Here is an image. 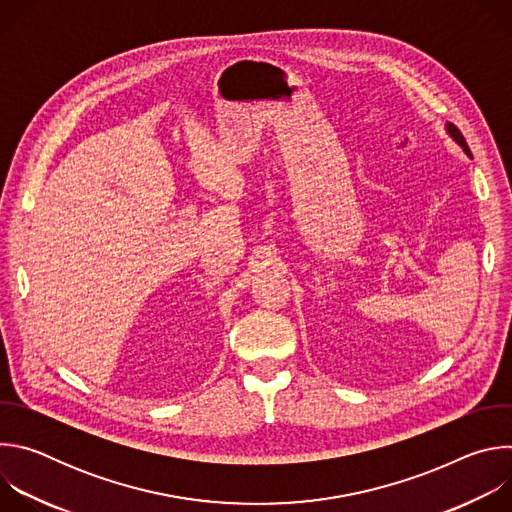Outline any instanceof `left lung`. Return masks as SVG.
<instances>
[{"instance_id":"left-lung-1","label":"left lung","mask_w":512,"mask_h":512,"mask_svg":"<svg viewBox=\"0 0 512 512\" xmlns=\"http://www.w3.org/2000/svg\"><path fill=\"white\" fill-rule=\"evenodd\" d=\"M448 131H450V135H452V137L462 145L464 152H466L468 156H472V154H470V148H468V143H466V139H464V135H462V131H460L454 123H448Z\"/></svg>"}]
</instances>
